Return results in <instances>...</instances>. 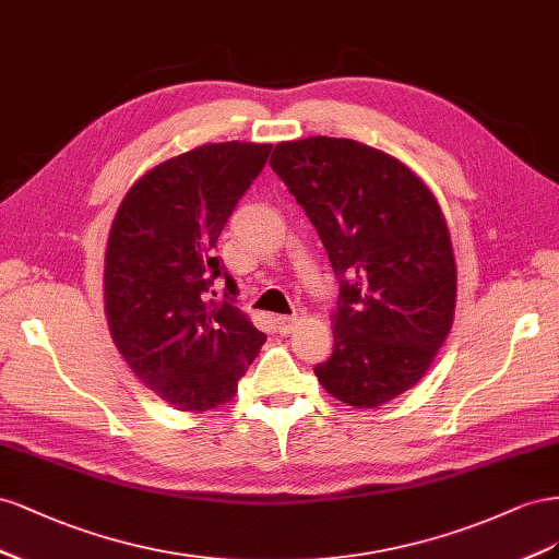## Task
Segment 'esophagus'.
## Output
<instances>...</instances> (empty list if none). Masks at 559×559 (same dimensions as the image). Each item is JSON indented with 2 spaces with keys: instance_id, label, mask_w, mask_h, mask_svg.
Masks as SVG:
<instances>
[{
  "instance_id": "esophagus-1",
  "label": "esophagus",
  "mask_w": 559,
  "mask_h": 559,
  "mask_svg": "<svg viewBox=\"0 0 559 559\" xmlns=\"http://www.w3.org/2000/svg\"><path fill=\"white\" fill-rule=\"evenodd\" d=\"M276 330L281 332V334H290L295 328H297V323H299V318L297 316H276Z\"/></svg>"
}]
</instances>
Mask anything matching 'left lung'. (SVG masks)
Returning a JSON list of instances; mask_svg holds the SVG:
<instances>
[{
  "label": "left lung",
  "instance_id": "obj_1",
  "mask_svg": "<svg viewBox=\"0 0 559 559\" xmlns=\"http://www.w3.org/2000/svg\"><path fill=\"white\" fill-rule=\"evenodd\" d=\"M269 164L340 278L318 381L358 409L393 401L426 374L454 321L456 262L438 199L403 162L348 138L278 142Z\"/></svg>",
  "mask_w": 559,
  "mask_h": 559
}]
</instances>
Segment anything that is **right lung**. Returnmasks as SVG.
<instances>
[{
  "mask_svg": "<svg viewBox=\"0 0 559 559\" xmlns=\"http://www.w3.org/2000/svg\"><path fill=\"white\" fill-rule=\"evenodd\" d=\"M271 145L215 142L150 168L123 197L105 252V313L135 377L182 412L229 403L266 334L215 301L234 278L215 258L225 229ZM231 293V290H229Z\"/></svg>",
  "mask_w": 559,
  "mask_h": 559,
  "instance_id": "obj_1",
  "label": "right lung"
}]
</instances>
